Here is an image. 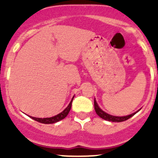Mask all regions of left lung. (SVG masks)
I'll return each mask as SVG.
<instances>
[{
    "label": "left lung",
    "instance_id": "1",
    "mask_svg": "<svg viewBox=\"0 0 158 158\" xmlns=\"http://www.w3.org/2000/svg\"><path fill=\"white\" fill-rule=\"evenodd\" d=\"M94 107H95V110L96 114L99 116L100 118H102V119L106 121H109V122H124V121L128 120V118H130L131 117H132L133 115H135L138 111H139V110L135 112L132 113V114H129V115H126V116H114V115H111V114H108L106 113V111H104L103 110H102L98 106V103L96 102L95 101V98L94 99Z\"/></svg>",
    "mask_w": 158,
    "mask_h": 158
}]
</instances>
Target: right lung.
I'll use <instances>...</instances> for the list:
<instances>
[{"label": "right lung", "instance_id": "obj_1", "mask_svg": "<svg viewBox=\"0 0 158 158\" xmlns=\"http://www.w3.org/2000/svg\"><path fill=\"white\" fill-rule=\"evenodd\" d=\"M73 98H74V96L73 97L71 102H70L69 104L68 105V106L66 108V109L63 110L62 112H60V114H56V115L53 116V117L44 118H41L32 117V116H30V115H29V117L33 119V120H35V121H36V122H40V123H43V124H53V123H56V122H60V120H63V118H65L67 116V114H69L70 109H71V107H72V102H73Z\"/></svg>", "mask_w": 158, "mask_h": 158}]
</instances>
